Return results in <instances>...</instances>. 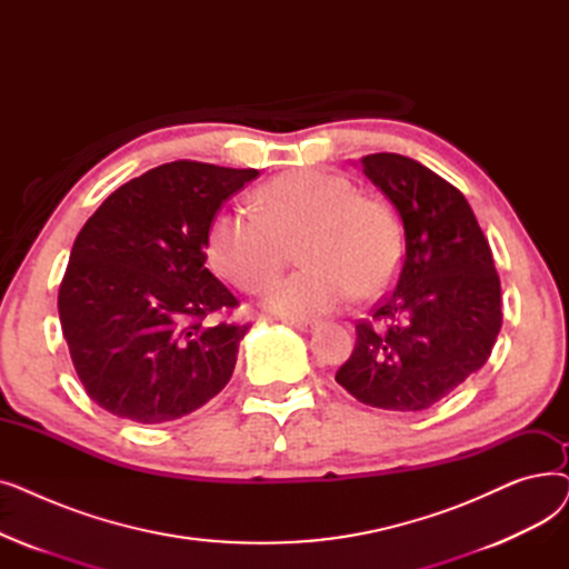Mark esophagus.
<instances>
[{
  "label": "esophagus",
  "mask_w": 569,
  "mask_h": 569,
  "mask_svg": "<svg viewBox=\"0 0 569 569\" xmlns=\"http://www.w3.org/2000/svg\"><path fill=\"white\" fill-rule=\"evenodd\" d=\"M295 330H300V332H313L316 327H318V320H309V318H290L288 320Z\"/></svg>",
  "instance_id": "obj_1"
}]
</instances>
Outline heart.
Masks as SVG:
<instances>
[{
    "label": "heart",
    "mask_w": 569,
    "mask_h": 569,
    "mask_svg": "<svg viewBox=\"0 0 569 569\" xmlns=\"http://www.w3.org/2000/svg\"><path fill=\"white\" fill-rule=\"evenodd\" d=\"M258 214L221 209L209 221L204 251L214 272L244 292H262L288 262L307 267L277 283L267 307L290 318L330 313L360 292L380 295L401 264L392 209L360 196L350 179L316 168L277 174L256 193Z\"/></svg>",
    "instance_id": "heart-1"
}]
</instances>
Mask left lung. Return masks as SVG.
<instances>
[{
  "label": "left lung",
  "mask_w": 569,
  "mask_h": 569,
  "mask_svg": "<svg viewBox=\"0 0 569 569\" xmlns=\"http://www.w3.org/2000/svg\"><path fill=\"white\" fill-rule=\"evenodd\" d=\"M365 174L403 221L397 286L355 325L357 341L337 382L382 410H427L477 369L502 325L491 247L463 193L401 154H369Z\"/></svg>",
  "instance_id": "8db88e82"
}]
</instances>
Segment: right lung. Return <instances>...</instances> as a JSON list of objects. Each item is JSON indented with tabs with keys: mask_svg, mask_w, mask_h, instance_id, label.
Here are the masks:
<instances>
[{
	"mask_svg": "<svg viewBox=\"0 0 569 569\" xmlns=\"http://www.w3.org/2000/svg\"><path fill=\"white\" fill-rule=\"evenodd\" d=\"M256 177V168L163 163L110 193L78 232L57 309L76 373L103 410L163 425L228 385L249 325H204L237 307L204 267V234Z\"/></svg>",
	"mask_w": 569,
	"mask_h": 569,
	"instance_id": "obj_1",
	"label": "right lung"
}]
</instances>
